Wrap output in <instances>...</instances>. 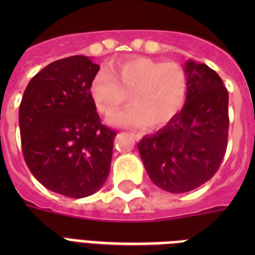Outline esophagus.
Here are the masks:
<instances>
[{
	"instance_id": "1",
	"label": "esophagus",
	"mask_w": 255,
	"mask_h": 255,
	"mask_svg": "<svg viewBox=\"0 0 255 255\" xmlns=\"http://www.w3.org/2000/svg\"><path fill=\"white\" fill-rule=\"evenodd\" d=\"M132 136H133V139L135 140H139L140 137H141V135H140V133H131Z\"/></svg>"
}]
</instances>
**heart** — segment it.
<instances>
[{
    "mask_svg": "<svg viewBox=\"0 0 255 255\" xmlns=\"http://www.w3.org/2000/svg\"><path fill=\"white\" fill-rule=\"evenodd\" d=\"M188 90L185 70L176 62L131 58L95 74L90 96L102 115H111L130 94L132 104L108 122L124 128L161 127L181 110Z\"/></svg>",
    "mask_w": 255,
    "mask_h": 255,
    "instance_id": "obj_1",
    "label": "heart"
}]
</instances>
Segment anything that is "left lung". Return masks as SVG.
<instances>
[{"label":"left lung","instance_id":"1","mask_svg":"<svg viewBox=\"0 0 255 255\" xmlns=\"http://www.w3.org/2000/svg\"><path fill=\"white\" fill-rule=\"evenodd\" d=\"M186 100L181 111L137 144L148 176L170 193H185L213 177L222 163L229 135V94L218 74L188 61Z\"/></svg>","mask_w":255,"mask_h":255}]
</instances>
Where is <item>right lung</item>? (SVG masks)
Listing matches in <instances>:
<instances>
[{"instance_id":"obj_1","label":"right lung","mask_w":255,"mask_h":255,"mask_svg":"<svg viewBox=\"0 0 255 255\" xmlns=\"http://www.w3.org/2000/svg\"><path fill=\"white\" fill-rule=\"evenodd\" d=\"M99 69L85 55L53 62L31 78L19 106L26 165L66 197L91 196L110 174L116 132L102 124L90 96Z\"/></svg>"}]
</instances>
